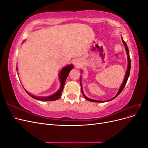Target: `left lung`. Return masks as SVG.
<instances>
[{
    "instance_id": "left-lung-1",
    "label": "left lung",
    "mask_w": 148,
    "mask_h": 148,
    "mask_svg": "<svg viewBox=\"0 0 148 148\" xmlns=\"http://www.w3.org/2000/svg\"><path fill=\"white\" fill-rule=\"evenodd\" d=\"M122 41H123V44H124V46H125V49H126V51H127V56H128V68H127V72H126V74H125V78H124V80H123V83H122V86H121V87L120 88V89H119V92H118V93L117 94V95H116L114 98H112V99H111L110 100H109V101H111V100H112V99H114V98H115L117 96H118L121 93V92L122 91V90L123 89V88H125V85H126V84H127V81H128V77H129V75H130V68H131V61H130V54H129V51H128V46H127V44H126V42H125L124 41H123V39H122ZM80 84H81V82H80ZM81 88H82V94H83V95L84 96V98L85 99H86V100H88V101H91V102H105V101H97V100H94V99H89V98H88L87 97H86V96H85L84 95V93H83V88H82V84H81Z\"/></svg>"
}]
</instances>
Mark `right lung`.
Segmentation results:
<instances>
[{"instance_id": "add662e5", "label": "right lung", "mask_w": 148, "mask_h": 148, "mask_svg": "<svg viewBox=\"0 0 148 148\" xmlns=\"http://www.w3.org/2000/svg\"><path fill=\"white\" fill-rule=\"evenodd\" d=\"M73 65H70L66 66V67H65V68H64L62 70V71H60V82H61L60 88L56 93L53 94V95L52 96H48V97H37V96H34L33 95H31V94L28 92L26 90H25V91L27 92L28 94V95H29L31 97L34 98V99H35L39 100V101H56V100L59 99L61 96L62 92V91H63L66 79L67 77H68L69 72L73 69Z\"/></svg>"}]
</instances>
